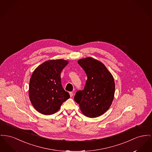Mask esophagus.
<instances>
[{"mask_svg": "<svg viewBox=\"0 0 152 152\" xmlns=\"http://www.w3.org/2000/svg\"><path fill=\"white\" fill-rule=\"evenodd\" d=\"M69 95H70V96H71V97H72L73 95V93L72 92H69Z\"/></svg>", "mask_w": 152, "mask_h": 152, "instance_id": "esophagus-1", "label": "esophagus"}]
</instances>
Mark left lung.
Masks as SVG:
<instances>
[{"label": "left lung", "instance_id": "left-lung-1", "mask_svg": "<svg viewBox=\"0 0 152 152\" xmlns=\"http://www.w3.org/2000/svg\"><path fill=\"white\" fill-rule=\"evenodd\" d=\"M78 64L86 72L87 80L84 89L76 93L75 101L86 116L96 118L102 115L107 111L114 99L113 76L104 64L92 58L80 59Z\"/></svg>", "mask_w": 152, "mask_h": 152}]
</instances>
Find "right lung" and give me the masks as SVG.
Masks as SVG:
<instances>
[{"mask_svg":"<svg viewBox=\"0 0 152 152\" xmlns=\"http://www.w3.org/2000/svg\"><path fill=\"white\" fill-rule=\"evenodd\" d=\"M67 64L68 61L64 60H49L33 72L29 83V98L40 113L53 114L69 98V93L63 88L60 76Z\"/></svg>","mask_w":152,"mask_h":152,"instance_id":"right-lung-1","label":"right lung"}]
</instances>
